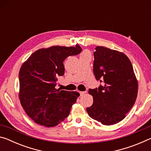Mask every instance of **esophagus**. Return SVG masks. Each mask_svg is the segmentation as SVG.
Masks as SVG:
<instances>
[{
  "label": "esophagus",
  "instance_id": "34e87169",
  "mask_svg": "<svg viewBox=\"0 0 151 151\" xmlns=\"http://www.w3.org/2000/svg\"><path fill=\"white\" fill-rule=\"evenodd\" d=\"M79 93H80V95L81 96H83V95H84V94L86 93V92H85V91H83V92L80 91V92H79Z\"/></svg>",
  "mask_w": 151,
  "mask_h": 151
}]
</instances>
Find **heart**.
Segmentation results:
<instances>
[{"label": "heart", "instance_id": "b5f03b06", "mask_svg": "<svg viewBox=\"0 0 151 151\" xmlns=\"http://www.w3.org/2000/svg\"><path fill=\"white\" fill-rule=\"evenodd\" d=\"M90 55V53L88 52V51L84 50V51H83V52H81V57H83V56H85V55Z\"/></svg>", "mask_w": 151, "mask_h": 151}]
</instances>
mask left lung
Segmentation results:
<instances>
[{"label": "left lung", "mask_w": 151, "mask_h": 151, "mask_svg": "<svg viewBox=\"0 0 151 151\" xmlns=\"http://www.w3.org/2000/svg\"><path fill=\"white\" fill-rule=\"evenodd\" d=\"M94 57V75L103 85L89 89L93 104L86 111L104 125L116 124L124 119L136 101L138 82L133 67L124 53L104 47L95 48Z\"/></svg>", "instance_id": "1"}]
</instances>
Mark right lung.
<instances>
[{
	"label": "right lung",
	"instance_id": "obj_1",
	"mask_svg": "<svg viewBox=\"0 0 151 151\" xmlns=\"http://www.w3.org/2000/svg\"><path fill=\"white\" fill-rule=\"evenodd\" d=\"M81 51L78 45L75 47L53 46L35 51L22 64L19 71V99L36 123L52 127L68 116L80 94L60 91L55 86L58 76L65 74L64 60Z\"/></svg>",
	"mask_w": 151,
	"mask_h": 151
}]
</instances>
